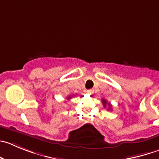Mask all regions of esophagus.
Instances as JSON below:
<instances>
[{"mask_svg":"<svg viewBox=\"0 0 159 159\" xmlns=\"http://www.w3.org/2000/svg\"><path fill=\"white\" fill-rule=\"evenodd\" d=\"M87 93H89V94H93V93H94V90H93V89H90V90H87Z\"/></svg>","mask_w":159,"mask_h":159,"instance_id":"obj_1","label":"esophagus"}]
</instances>
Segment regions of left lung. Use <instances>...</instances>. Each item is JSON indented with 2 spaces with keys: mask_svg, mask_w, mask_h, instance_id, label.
<instances>
[{
  "mask_svg": "<svg viewBox=\"0 0 159 159\" xmlns=\"http://www.w3.org/2000/svg\"><path fill=\"white\" fill-rule=\"evenodd\" d=\"M102 103H103V105H104V107H105V108H106V105H108V106H109V108H108V109L111 110V105H110L109 103H108V102H107L106 100L102 99Z\"/></svg>",
  "mask_w": 159,
  "mask_h": 159,
  "instance_id": "obj_1",
  "label": "left lung"
}]
</instances>
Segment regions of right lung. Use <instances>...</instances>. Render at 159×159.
Returning <instances> with one entry per match:
<instances>
[{
  "label": "right lung",
  "instance_id": "right-lung-1",
  "mask_svg": "<svg viewBox=\"0 0 159 159\" xmlns=\"http://www.w3.org/2000/svg\"><path fill=\"white\" fill-rule=\"evenodd\" d=\"M72 96H69V97H68V98H67V99H68V100L71 99V98H72Z\"/></svg>",
  "mask_w": 159,
  "mask_h": 159
}]
</instances>
